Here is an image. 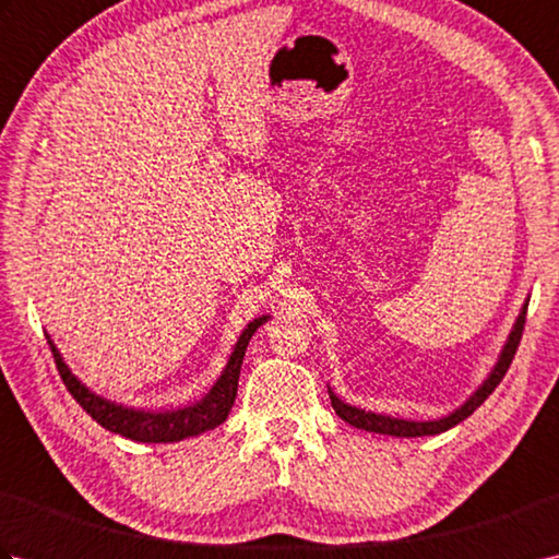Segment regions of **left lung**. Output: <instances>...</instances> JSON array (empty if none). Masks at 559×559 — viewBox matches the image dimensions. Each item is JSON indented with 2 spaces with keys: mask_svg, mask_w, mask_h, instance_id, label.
Wrapping results in <instances>:
<instances>
[{
  "mask_svg": "<svg viewBox=\"0 0 559 559\" xmlns=\"http://www.w3.org/2000/svg\"><path fill=\"white\" fill-rule=\"evenodd\" d=\"M526 310H528V302L521 307L516 324L512 329V334H509L504 348L500 353V360L492 367V372L488 374V379L473 391L471 399L459 406L454 413L444 415V418L439 420H403V418H391V415H382V413H372V411H362V408H355L350 403L341 401L334 391L329 389V399H331V406H334L336 415L341 420H346L348 425L358 427V430H367V432H379V435H391V437H427V435H439V432H447L449 427L459 425L461 420H466L468 415L476 411L480 403L488 399L495 386L502 382V377L507 374L509 365L514 360V353L519 348V341L521 334H524V324H526Z\"/></svg>",
  "mask_w": 559,
  "mask_h": 559,
  "instance_id": "1",
  "label": "left lung"
}]
</instances>
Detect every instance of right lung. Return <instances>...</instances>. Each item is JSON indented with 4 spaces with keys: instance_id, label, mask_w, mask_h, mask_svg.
<instances>
[{
    "instance_id": "add662e5",
    "label": "right lung",
    "mask_w": 559,
    "mask_h": 559,
    "mask_svg": "<svg viewBox=\"0 0 559 559\" xmlns=\"http://www.w3.org/2000/svg\"><path fill=\"white\" fill-rule=\"evenodd\" d=\"M264 322H269V317H257L247 324V329L235 343L228 365H225V370L221 372L216 384L211 386V391L204 399H199L197 403H189L185 408H173V411H139V408H129V406H122V403H115L93 394L86 384L79 382L76 374H71L69 365L64 362L62 353L57 350L50 336H47V343H50L59 377H62L69 394L76 399L79 406L86 411L93 420L103 425L105 430L122 435L127 439H134V442L165 444V442H180V439H187V437H197L225 423L237 396V379H240V367L245 360L249 338L254 336V331Z\"/></svg>"
}]
</instances>
